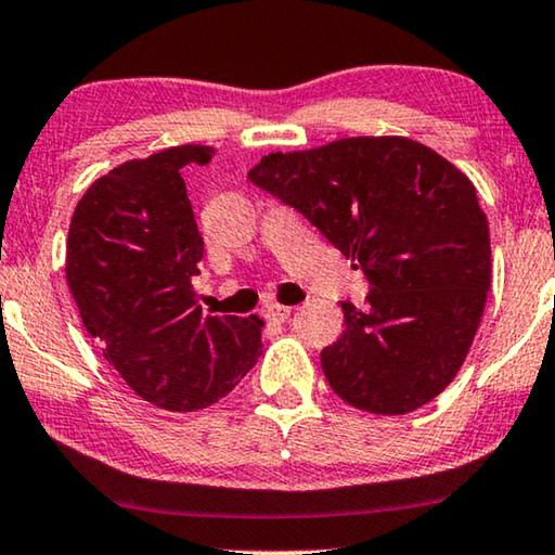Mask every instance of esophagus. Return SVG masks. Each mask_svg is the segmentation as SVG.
I'll return each mask as SVG.
<instances>
[{
  "label": "esophagus",
  "mask_w": 555,
  "mask_h": 555,
  "mask_svg": "<svg viewBox=\"0 0 555 555\" xmlns=\"http://www.w3.org/2000/svg\"><path fill=\"white\" fill-rule=\"evenodd\" d=\"M267 317H269V321H274V324H284V321H286L288 317H292V306L271 301V304L267 306Z\"/></svg>",
  "instance_id": "obj_1"
}]
</instances>
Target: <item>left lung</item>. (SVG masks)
Masks as SVG:
<instances>
[{
  "instance_id": "obj_1",
  "label": "left lung",
  "mask_w": 555,
  "mask_h": 555,
  "mask_svg": "<svg viewBox=\"0 0 555 555\" xmlns=\"http://www.w3.org/2000/svg\"><path fill=\"white\" fill-rule=\"evenodd\" d=\"M249 179L369 279L366 306L344 301L346 328L321 351L334 393L378 416L436 399L463 366L491 288L489 221L466 173L409 137H349L263 156Z\"/></svg>"
}]
</instances>
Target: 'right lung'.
I'll return each mask as SVG.
<instances>
[{
	"label": "right lung",
	"mask_w": 555,
	"mask_h": 555,
	"mask_svg": "<svg viewBox=\"0 0 555 555\" xmlns=\"http://www.w3.org/2000/svg\"><path fill=\"white\" fill-rule=\"evenodd\" d=\"M211 146L162 149L99 177L72 214L66 284L109 366L164 411L211 406L261 353L259 317H209L192 279L204 256L181 169Z\"/></svg>",
	"instance_id": "add662e5"
}]
</instances>
